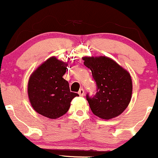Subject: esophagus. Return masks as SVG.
<instances>
[{"label": "esophagus", "mask_w": 158, "mask_h": 158, "mask_svg": "<svg viewBox=\"0 0 158 158\" xmlns=\"http://www.w3.org/2000/svg\"><path fill=\"white\" fill-rule=\"evenodd\" d=\"M79 96H81V97H82V96H84V94H85V91H84V90L82 89V88H81L80 90H79Z\"/></svg>", "instance_id": "34e87169"}]
</instances>
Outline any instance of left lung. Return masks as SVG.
Wrapping results in <instances>:
<instances>
[{"label": "left lung", "instance_id": "8db88e82", "mask_svg": "<svg viewBox=\"0 0 158 158\" xmlns=\"http://www.w3.org/2000/svg\"><path fill=\"white\" fill-rule=\"evenodd\" d=\"M97 85L93 98L86 95L95 115L106 120L121 115L129 105L132 96V79L129 73L106 56L83 57Z\"/></svg>", "mask_w": 158, "mask_h": 158}]
</instances>
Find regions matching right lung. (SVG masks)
I'll return each mask as SVG.
<instances>
[{"label":"right lung","instance_id":"right-lung-1","mask_svg":"<svg viewBox=\"0 0 158 158\" xmlns=\"http://www.w3.org/2000/svg\"><path fill=\"white\" fill-rule=\"evenodd\" d=\"M67 64L51 57L32 73L27 85V94L34 110L51 119L64 115L70 102L79 94L71 92L69 83L63 78Z\"/></svg>","mask_w":158,"mask_h":158}]
</instances>
